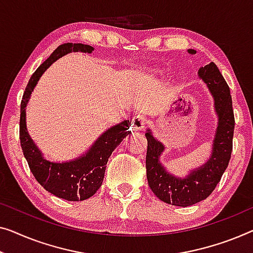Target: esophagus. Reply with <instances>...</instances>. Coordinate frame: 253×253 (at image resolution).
Here are the masks:
<instances>
[{
  "label": "esophagus",
  "mask_w": 253,
  "mask_h": 253,
  "mask_svg": "<svg viewBox=\"0 0 253 253\" xmlns=\"http://www.w3.org/2000/svg\"><path fill=\"white\" fill-rule=\"evenodd\" d=\"M130 126L134 130H142L145 127V119L143 116H136L131 119Z\"/></svg>",
  "instance_id": "esophagus-1"
}]
</instances>
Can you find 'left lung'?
Listing matches in <instances>:
<instances>
[{"mask_svg": "<svg viewBox=\"0 0 253 253\" xmlns=\"http://www.w3.org/2000/svg\"><path fill=\"white\" fill-rule=\"evenodd\" d=\"M194 53V50H188ZM199 75L207 83L214 99V108L219 116V125L213 141L212 156L202 168L192 171L187 178L179 179L167 174L159 163L164 145L145 134L148 139L145 168L149 186L161 201L172 206L187 207L205 200L212 193L231 160L235 119L232 96L227 83L213 62L202 67Z\"/></svg>", "mask_w": 253, "mask_h": 253, "instance_id": "8db88e82", "label": "left lung"}]
</instances>
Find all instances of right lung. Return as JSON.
Returning a JSON list of instances; mask_svg holds the SVG:
<instances>
[{
  "label": "right lung",
  "instance_id": "add662e5",
  "mask_svg": "<svg viewBox=\"0 0 253 253\" xmlns=\"http://www.w3.org/2000/svg\"><path fill=\"white\" fill-rule=\"evenodd\" d=\"M71 51L90 53L93 47L79 43L61 44L32 75L22 95L20 104V122H19V138L24 156L27 160L30 171L35 179L45 190L55 197L67 201H83L95 194L102 185L104 171L109 157L120 142L129 134V122L125 120L119 125L111 127L97 138L92 148L84 156L70 163L54 164L43 159L33 139L26 129V105L34 87L45 70L55 60Z\"/></svg>",
  "mask_w": 253,
  "mask_h": 253
}]
</instances>
